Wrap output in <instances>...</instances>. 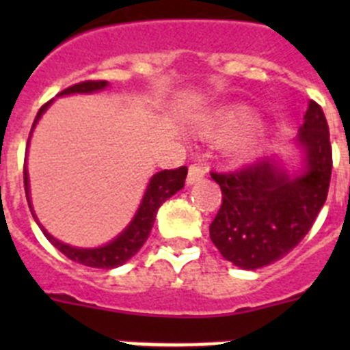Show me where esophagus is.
<instances>
[{
  "label": "esophagus",
  "instance_id": "34e87169",
  "mask_svg": "<svg viewBox=\"0 0 350 350\" xmlns=\"http://www.w3.org/2000/svg\"><path fill=\"white\" fill-rule=\"evenodd\" d=\"M205 168L202 165H191L189 166V173H187V184H194V182L202 180L205 177Z\"/></svg>",
  "mask_w": 350,
  "mask_h": 350
}]
</instances>
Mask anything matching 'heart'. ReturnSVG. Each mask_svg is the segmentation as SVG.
<instances>
[{
  "label": "heart",
  "mask_w": 350,
  "mask_h": 350,
  "mask_svg": "<svg viewBox=\"0 0 350 350\" xmlns=\"http://www.w3.org/2000/svg\"><path fill=\"white\" fill-rule=\"evenodd\" d=\"M247 122H249V113H247L245 110H234V112L226 113L224 117H221L219 124L215 126V128H210L208 131L205 133H206V137L222 138L231 135V133H234L237 129H240L243 124H247ZM252 145H254L252 138H240L238 142H234L231 148H233V152L237 154V156L242 157L250 152Z\"/></svg>",
  "instance_id": "obj_1"
}]
</instances>
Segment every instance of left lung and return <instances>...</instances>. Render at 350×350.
<instances>
[{
	"instance_id": "1",
	"label": "left lung",
	"mask_w": 350,
	"mask_h": 350,
	"mask_svg": "<svg viewBox=\"0 0 350 350\" xmlns=\"http://www.w3.org/2000/svg\"><path fill=\"white\" fill-rule=\"evenodd\" d=\"M298 140L307 150V172L299 177L291 178L273 159H258L231 172H210L222 191L210 238L224 259L243 270L268 267L289 254L326 202L333 154L327 120L314 100Z\"/></svg>"
}]
</instances>
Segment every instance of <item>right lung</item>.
<instances>
[{
	"label": "right lung",
	"mask_w": 350,
	"mask_h": 350,
	"mask_svg": "<svg viewBox=\"0 0 350 350\" xmlns=\"http://www.w3.org/2000/svg\"><path fill=\"white\" fill-rule=\"evenodd\" d=\"M108 85L107 80H83V82L73 83L70 88H66L64 91L59 92V96L63 94H73V92H94L105 89ZM51 105V101H47L45 105H42V108L36 113V119L33 122V128L38 122V119L42 117V113L47 110V107ZM33 131V129H31ZM185 177H187V168L180 166V168L175 170H163V172H157L152 178H150V184L147 187V193H145L144 200H142V205L138 208L137 215L131 221V224L128 226V230L124 233H120L119 237L113 240L112 243H108L105 247H98V249H77V247H70L66 243L55 240L54 237L43 230L42 224L36 221L33 208H31L29 202V184H27V170L24 166V189H26V198L27 205H29L31 213L35 221L38 222V226L42 228L43 234L49 238V242L55 247V249L63 252L66 258H70L71 261L80 262L83 267L91 268H103V270H110V268L120 267L124 265L128 259H131L133 256L137 254L138 250L142 249L145 242H147L150 230H152L154 221H156V213L159 210V206L172 198L173 194L180 191L184 187Z\"/></svg>",
	"instance_id": "add662e5"
}]
</instances>
